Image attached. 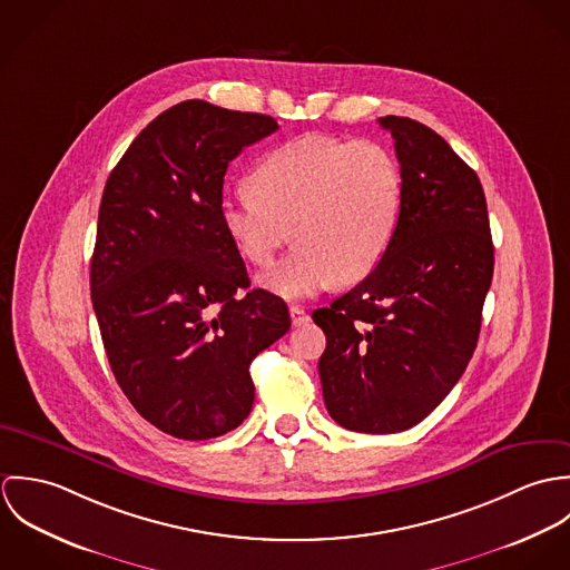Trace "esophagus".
<instances>
[{"label": "esophagus", "mask_w": 570, "mask_h": 570, "mask_svg": "<svg viewBox=\"0 0 570 570\" xmlns=\"http://www.w3.org/2000/svg\"><path fill=\"white\" fill-rule=\"evenodd\" d=\"M289 316H292V325L294 326L305 325L309 321V314L303 307H298V305L289 307Z\"/></svg>", "instance_id": "esophagus-1"}]
</instances>
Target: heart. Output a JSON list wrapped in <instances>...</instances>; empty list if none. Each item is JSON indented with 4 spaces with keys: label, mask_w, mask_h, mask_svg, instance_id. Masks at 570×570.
Wrapping results in <instances>:
<instances>
[{
    "label": "heart",
    "mask_w": 570,
    "mask_h": 570,
    "mask_svg": "<svg viewBox=\"0 0 570 570\" xmlns=\"http://www.w3.org/2000/svg\"><path fill=\"white\" fill-rule=\"evenodd\" d=\"M249 193L224 199L226 235L256 267H274L265 287L285 298L364 281L384 258L402 215V168L373 140L307 134L267 151L247 177Z\"/></svg>",
    "instance_id": "b5f03b06"
}]
</instances>
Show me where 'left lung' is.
Masks as SVG:
<instances>
[{"instance_id":"8db88e82","label":"left lung","mask_w":570,"mask_h":570,"mask_svg":"<svg viewBox=\"0 0 570 570\" xmlns=\"http://www.w3.org/2000/svg\"><path fill=\"white\" fill-rule=\"evenodd\" d=\"M402 166V215L380 265L314 312L333 421L366 434L425 419L461 380L479 342L493 276L479 175L430 127L384 116Z\"/></svg>"}]
</instances>
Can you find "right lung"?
<instances>
[{"label": "right lung", "mask_w": 570, "mask_h": 570, "mask_svg": "<svg viewBox=\"0 0 570 570\" xmlns=\"http://www.w3.org/2000/svg\"><path fill=\"white\" fill-rule=\"evenodd\" d=\"M276 129L265 114L184 100L138 134L102 190L89 289L105 353L131 406L184 441L244 423L249 364L292 325L283 298L249 289L219 215L228 164Z\"/></svg>", "instance_id": "1"}]
</instances>
